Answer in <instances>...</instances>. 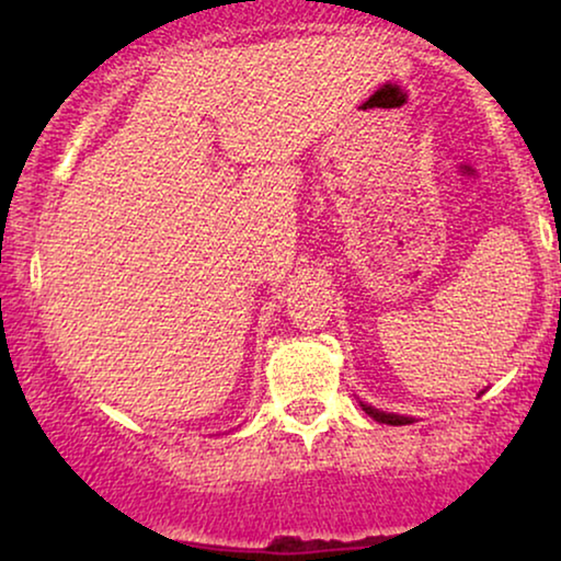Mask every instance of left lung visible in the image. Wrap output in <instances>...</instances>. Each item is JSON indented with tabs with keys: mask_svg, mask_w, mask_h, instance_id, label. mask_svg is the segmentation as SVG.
<instances>
[{
	"mask_svg": "<svg viewBox=\"0 0 561 561\" xmlns=\"http://www.w3.org/2000/svg\"><path fill=\"white\" fill-rule=\"evenodd\" d=\"M359 405H363V411L367 413V416H373L375 421H380V424H388V426H405V424H413V416H401V413L380 411V409H375V405L363 403V401H359Z\"/></svg>",
	"mask_w": 561,
	"mask_h": 561,
	"instance_id": "obj_1",
	"label": "left lung"
}]
</instances>
